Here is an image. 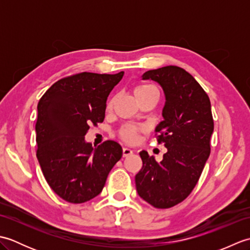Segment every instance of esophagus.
Listing matches in <instances>:
<instances>
[{"label": "esophagus", "instance_id": "34e87169", "mask_svg": "<svg viewBox=\"0 0 250 250\" xmlns=\"http://www.w3.org/2000/svg\"><path fill=\"white\" fill-rule=\"evenodd\" d=\"M132 153H133V151H132L130 148H126V147L122 148V156L124 157H128V156L132 155Z\"/></svg>", "mask_w": 250, "mask_h": 250}]
</instances>
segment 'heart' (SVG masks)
I'll return each mask as SVG.
<instances>
[{
  "mask_svg": "<svg viewBox=\"0 0 250 250\" xmlns=\"http://www.w3.org/2000/svg\"><path fill=\"white\" fill-rule=\"evenodd\" d=\"M153 93L159 94V91L155 86H151V84H140V86L135 87L134 89V95L136 99L146 97V95ZM111 105H113V101H109L107 103V109L111 108ZM137 134H139V128H136L134 125H125L124 128L120 130L121 139L129 143L136 142Z\"/></svg>",
  "mask_w": 250,
  "mask_h": 250,
  "instance_id": "b5f03b06",
  "label": "heart"
}]
</instances>
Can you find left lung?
Returning <instances> with one entry per match:
<instances>
[{"mask_svg":"<svg viewBox=\"0 0 250 250\" xmlns=\"http://www.w3.org/2000/svg\"><path fill=\"white\" fill-rule=\"evenodd\" d=\"M142 79L158 83L164 92L163 120L155 132L167 151L160 162L145 150L140 152L143 167L135 175L136 191L157 208H169L191 193L209 157L214 131L210 101L182 67L168 65L147 71Z\"/></svg>","mask_w":250,"mask_h":250,"instance_id":"1","label":"left lung"}]
</instances>
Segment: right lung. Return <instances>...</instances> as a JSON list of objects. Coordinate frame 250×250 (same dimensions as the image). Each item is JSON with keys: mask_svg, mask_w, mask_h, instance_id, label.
Instances as JSON below:
<instances>
[{"mask_svg": "<svg viewBox=\"0 0 250 250\" xmlns=\"http://www.w3.org/2000/svg\"><path fill=\"white\" fill-rule=\"evenodd\" d=\"M124 74L84 72L62 78L37 105V160L50 188L70 203L99 195L122 157L117 142L106 141L94 148L84 135L90 125L103 122L106 101Z\"/></svg>", "mask_w": 250, "mask_h": 250, "instance_id": "obj_1", "label": "right lung"}]
</instances>
